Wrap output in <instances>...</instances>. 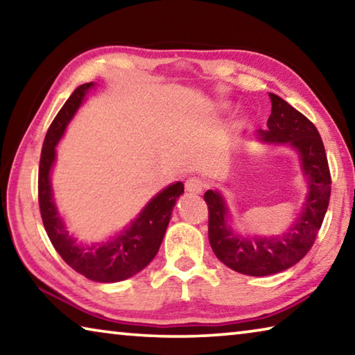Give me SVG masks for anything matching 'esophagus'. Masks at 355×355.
<instances>
[{
  "instance_id": "34e87169",
  "label": "esophagus",
  "mask_w": 355,
  "mask_h": 355,
  "mask_svg": "<svg viewBox=\"0 0 355 355\" xmlns=\"http://www.w3.org/2000/svg\"><path fill=\"white\" fill-rule=\"evenodd\" d=\"M205 186L207 184L202 178H196V177L186 180V183H184V188L189 192V194H200V192L205 189Z\"/></svg>"
}]
</instances>
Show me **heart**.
<instances>
[{"instance_id":"b5f03b06","label":"heart","mask_w":355,"mask_h":355,"mask_svg":"<svg viewBox=\"0 0 355 355\" xmlns=\"http://www.w3.org/2000/svg\"><path fill=\"white\" fill-rule=\"evenodd\" d=\"M218 107H219V111H225V110H228V105L227 103H220Z\"/></svg>"}]
</instances>
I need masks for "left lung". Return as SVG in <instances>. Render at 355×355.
I'll list each match as a JSON object with an SVG mask.
<instances>
[{
	"label": "left lung",
	"instance_id": "obj_1",
	"mask_svg": "<svg viewBox=\"0 0 355 355\" xmlns=\"http://www.w3.org/2000/svg\"><path fill=\"white\" fill-rule=\"evenodd\" d=\"M272 110L268 128L258 130L264 146H286L297 155L307 194L299 213L285 232L277 235L241 233L230 224L232 211L219 189L203 196L208 205V239L214 255L233 271L263 277L291 268L302 260L315 243L330 199V172L321 136L310 120L269 92Z\"/></svg>",
	"mask_w": 355,
	"mask_h": 355
}]
</instances>
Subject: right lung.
I'll use <instances>...</instances> for the list:
<instances>
[{
  "instance_id": "right-lung-1",
  "label": "right lung",
  "mask_w": 355,
  "mask_h": 355,
  "mask_svg": "<svg viewBox=\"0 0 355 355\" xmlns=\"http://www.w3.org/2000/svg\"><path fill=\"white\" fill-rule=\"evenodd\" d=\"M92 89L94 83L76 87L48 128L39 166V205L46 235L62 260L89 280L114 284L141 272L158 254L172 209L184 192V186L182 182L166 186L130 224L110 238L89 244L71 235L56 205L51 172L56 164L58 144Z\"/></svg>"
}]
</instances>
